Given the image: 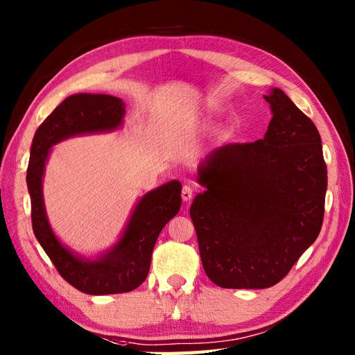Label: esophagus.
<instances>
[{"instance_id":"1","label":"esophagus","mask_w":355,"mask_h":355,"mask_svg":"<svg viewBox=\"0 0 355 355\" xmlns=\"http://www.w3.org/2000/svg\"><path fill=\"white\" fill-rule=\"evenodd\" d=\"M182 198L183 201H191L193 198V187L184 184L182 189Z\"/></svg>"}]
</instances>
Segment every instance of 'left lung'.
Segmentation results:
<instances>
[{
  "label": "left lung",
  "instance_id": "obj_1",
  "mask_svg": "<svg viewBox=\"0 0 355 355\" xmlns=\"http://www.w3.org/2000/svg\"><path fill=\"white\" fill-rule=\"evenodd\" d=\"M266 101L271 117L262 140L230 143L200 164L191 218L201 262L223 288L277 284L319 236L327 164L318 128L281 88Z\"/></svg>",
  "mask_w": 355,
  "mask_h": 355
}]
</instances>
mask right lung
<instances>
[{"instance_id": "add662e5", "label": "right lung", "mask_w": 355, "mask_h": 355, "mask_svg": "<svg viewBox=\"0 0 355 355\" xmlns=\"http://www.w3.org/2000/svg\"><path fill=\"white\" fill-rule=\"evenodd\" d=\"M125 103L110 94H73L55 108L35 132L27 168L36 239L67 282L82 293H128L149 273L157 238L182 206V183L172 180L145 193L135 205L117 243L97 258H85L64 245L55 235L45 212L42 178L45 163L56 143L74 135L111 132L123 125Z\"/></svg>"}]
</instances>
